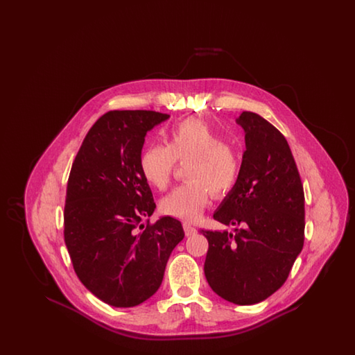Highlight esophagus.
Returning a JSON list of instances; mask_svg holds the SVG:
<instances>
[{
	"label": "esophagus",
	"mask_w": 355,
	"mask_h": 355,
	"mask_svg": "<svg viewBox=\"0 0 355 355\" xmlns=\"http://www.w3.org/2000/svg\"><path fill=\"white\" fill-rule=\"evenodd\" d=\"M184 230H185V234L187 236H194L197 233V227L191 226L189 222L184 223Z\"/></svg>",
	"instance_id": "1"
}]
</instances>
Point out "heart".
Instances as JSON below:
<instances>
[{
  "mask_svg": "<svg viewBox=\"0 0 355 355\" xmlns=\"http://www.w3.org/2000/svg\"><path fill=\"white\" fill-rule=\"evenodd\" d=\"M186 178L161 202L159 210L175 218L197 220L211 198L229 193L238 181L242 159L234 146L206 121L189 117L174 123L166 135V145H149L139 157V169L149 185L164 190L169 185L177 161H187Z\"/></svg>",
  "mask_w": 355,
  "mask_h": 355,
  "instance_id": "obj_1",
  "label": "heart"
}]
</instances>
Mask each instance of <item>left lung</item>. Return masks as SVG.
<instances>
[{
	"mask_svg": "<svg viewBox=\"0 0 355 355\" xmlns=\"http://www.w3.org/2000/svg\"><path fill=\"white\" fill-rule=\"evenodd\" d=\"M246 150L239 178L214 213L236 234L201 230L207 238L205 277L236 304L266 300L286 282L304 248V193L286 138L269 121L242 112Z\"/></svg>",
	"mask_w": 355,
	"mask_h": 355,
	"instance_id": "8db88e82",
	"label": "left lung"
}]
</instances>
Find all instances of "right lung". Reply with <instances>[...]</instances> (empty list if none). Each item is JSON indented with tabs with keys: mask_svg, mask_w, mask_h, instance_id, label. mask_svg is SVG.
Instances as JSON below:
<instances>
[{
	"mask_svg": "<svg viewBox=\"0 0 355 355\" xmlns=\"http://www.w3.org/2000/svg\"><path fill=\"white\" fill-rule=\"evenodd\" d=\"M169 117L153 110L105 113L69 174L64 236L73 269L89 291L114 307L152 297L185 236L173 217L150 222L155 203L139 169L145 135Z\"/></svg>",
	"mask_w": 355,
	"mask_h": 355,
	"instance_id": "add662e5",
	"label": "right lung"
}]
</instances>
